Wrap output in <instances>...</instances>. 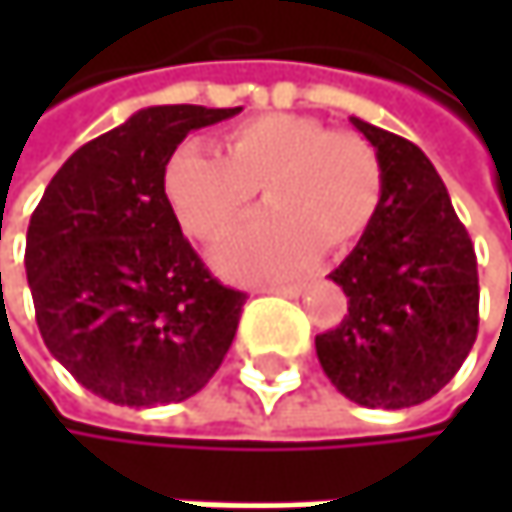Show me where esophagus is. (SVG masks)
Returning a JSON list of instances; mask_svg holds the SVG:
<instances>
[{"label":"esophagus","instance_id":"1","mask_svg":"<svg viewBox=\"0 0 512 512\" xmlns=\"http://www.w3.org/2000/svg\"><path fill=\"white\" fill-rule=\"evenodd\" d=\"M305 290V284H263L260 293H278V296H299Z\"/></svg>","mask_w":512,"mask_h":512}]
</instances>
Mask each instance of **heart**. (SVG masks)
Here are the masks:
<instances>
[{
    "label": "heart",
    "mask_w": 512,
    "mask_h": 512,
    "mask_svg": "<svg viewBox=\"0 0 512 512\" xmlns=\"http://www.w3.org/2000/svg\"><path fill=\"white\" fill-rule=\"evenodd\" d=\"M222 142L225 156L201 142L177 145L162 183L180 225L201 240L222 237L252 207L257 186L263 189L272 210L219 249L234 275L290 272L317 249L347 252L382 207V162L356 133L269 112L231 127Z\"/></svg>",
    "instance_id": "b5f03b06"
}]
</instances>
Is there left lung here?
Returning a JSON list of instances; mask_svg holds the SVG:
<instances>
[{
	"label": "left lung",
	"instance_id": "obj_1",
	"mask_svg": "<svg viewBox=\"0 0 512 512\" xmlns=\"http://www.w3.org/2000/svg\"><path fill=\"white\" fill-rule=\"evenodd\" d=\"M353 124L376 148L385 192L367 234L329 275L350 314L314 344L344 397L406 409L439 394L477 338V257L424 151L361 118Z\"/></svg>",
	"mask_w": 512,
	"mask_h": 512
}]
</instances>
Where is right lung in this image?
<instances>
[{"label":"right lung","mask_w":512,"mask_h":512,"mask_svg":"<svg viewBox=\"0 0 512 512\" xmlns=\"http://www.w3.org/2000/svg\"><path fill=\"white\" fill-rule=\"evenodd\" d=\"M237 109L151 106L91 139L50 180L26 234L41 338L118 406L180 403L228 353L246 293L219 284L165 198V165Z\"/></svg>","instance_id":"obj_1"}]
</instances>
